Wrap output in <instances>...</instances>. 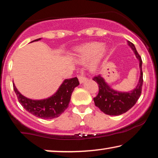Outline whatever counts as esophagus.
I'll return each instance as SVG.
<instances>
[{
	"instance_id": "obj_1",
	"label": "esophagus",
	"mask_w": 158,
	"mask_h": 158,
	"mask_svg": "<svg viewBox=\"0 0 158 158\" xmlns=\"http://www.w3.org/2000/svg\"><path fill=\"white\" fill-rule=\"evenodd\" d=\"M78 80H79L80 83H85V82L88 79H87V77L83 76V75H79V76H78Z\"/></svg>"
}]
</instances>
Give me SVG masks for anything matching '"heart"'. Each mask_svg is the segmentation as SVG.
<instances>
[{
  "mask_svg": "<svg viewBox=\"0 0 158 158\" xmlns=\"http://www.w3.org/2000/svg\"><path fill=\"white\" fill-rule=\"evenodd\" d=\"M107 48L100 42H90L82 45L75 50V57L80 63H85L92 59L90 69H97L98 65L106 56Z\"/></svg>",
  "mask_w": 158,
  "mask_h": 158,
  "instance_id": "1",
  "label": "heart"
}]
</instances>
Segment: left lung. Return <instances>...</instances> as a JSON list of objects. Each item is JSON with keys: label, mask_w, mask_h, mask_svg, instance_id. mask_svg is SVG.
Segmentation results:
<instances>
[{"label": "left lung", "mask_w": 158, "mask_h": 158, "mask_svg": "<svg viewBox=\"0 0 158 158\" xmlns=\"http://www.w3.org/2000/svg\"><path fill=\"white\" fill-rule=\"evenodd\" d=\"M127 44L134 51L136 58L139 60L140 75L139 82L135 88L130 92H118L113 90L107 85L101 75L93 78V81L99 85L98 94L93 98L95 106H97L104 113L109 115H120L126 113L135 106L141 95L143 83V74L142 70L143 61L133 43L127 41Z\"/></svg>", "instance_id": "obj_1"}]
</instances>
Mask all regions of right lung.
Here are the masks:
<instances>
[{"instance_id": "1", "label": "right lung", "mask_w": 158, "mask_h": 158, "mask_svg": "<svg viewBox=\"0 0 158 158\" xmlns=\"http://www.w3.org/2000/svg\"><path fill=\"white\" fill-rule=\"evenodd\" d=\"M40 39L38 38L32 42ZM79 84L76 77L65 79L54 95L43 100H32L25 97L18 90L14 83L13 90L18 101L30 113L42 119H52L59 117L68 108L73 91Z\"/></svg>"}]
</instances>
